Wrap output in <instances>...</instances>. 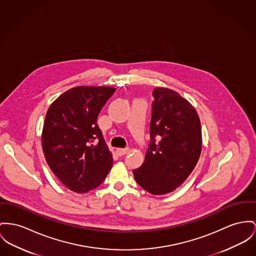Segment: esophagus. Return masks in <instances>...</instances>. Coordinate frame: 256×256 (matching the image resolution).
Segmentation results:
<instances>
[{
    "label": "esophagus",
    "mask_w": 256,
    "mask_h": 256,
    "mask_svg": "<svg viewBox=\"0 0 256 256\" xmlns=\"http://www.w3.org/2000/svg\"><path fill=\"white\" fill-rule=\"evenodd\" d=\"M128 152H129V148H118L116 150V152H118L120 156H122V155L127 154Z\"/></svg>",
    "instance_id": "obj_1"
}]
</instances>
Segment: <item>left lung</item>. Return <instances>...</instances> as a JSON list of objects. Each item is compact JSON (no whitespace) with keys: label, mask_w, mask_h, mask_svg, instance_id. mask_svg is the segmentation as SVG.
<instances>
[{"label":"left lung","mask_w":256,"mask_h":256,"mask_svg":"<svg viewBox=\"0 0 256 256\" xmlns=\"http://www.w3.org/2000/svg\"><path fill=\"white\" fill-rule=\"evenodd\" d=\"M150 142L144 162L133 170L136 184L154 195L180 186L195 168L202 150V131L194 106L178 92H152Z\"/></svg>","instance_id":"obj_1"}]
</instances>
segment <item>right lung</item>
<instances>
[{
	"label": "right lung",
	"instance_id": "add662e5",
	"mask_svg": "<svg viewBox=\"0 0 256 256\" xmlns=\"http://www.w3.org/2000/svg\"><path fill=\"white\" fill-rule=\"evenodd\" d=\"M116 88L74 87L50 106L42 128L46 160L70 190L86 193L98 188L112 166V155L97 118Z\"/></svg>",
	"mask_w": 256,
	"mask_h": 256
}]
</instances>
